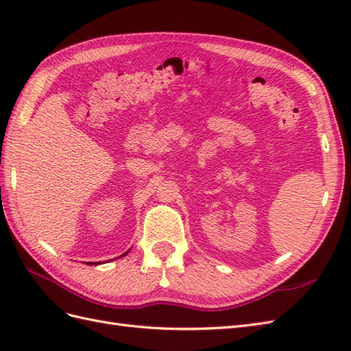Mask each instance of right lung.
<instances>
[{"label": "right lung", "mask_w": 351, "mask_h": 351, "mask_svg": "<svg viewBox=\"0 0 351 351\" xmlns=\"http://www.w3.org/2000/svg\"><path fill=\"white\" fill-rule=\"evenodd\" d=\"M127 253H129V252H125L124 254H121V256H125ZM86 263H88V265H99V262H86Z\"/></svg>", "instance_id": "right-lung-1"}]
</instances>
